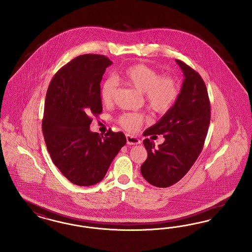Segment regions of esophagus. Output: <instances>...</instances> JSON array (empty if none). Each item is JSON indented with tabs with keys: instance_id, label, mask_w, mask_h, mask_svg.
I'll use <instances>...</instances> for the list:
<instances>
[{
	"instance_id": "obj_1",
	"label": "esophagus",
	"mask_w": 252,
	"mask_h": 252,
	"mask_svg": "<svg viewBox=\"0 0 252 252\" xmlns=\"http://www.w3.org/2000/svg\"><path fill=\"white\" fill-rule=\"evenodd\" d=\"M126 139H127V144L129 145H138L141 143V141L137 137H134L130 134L126 135Z\"/></svg>"
}]
</instances>
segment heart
<instances>
[{
	"mask_svg": "<svg viewBox=\"0 0 252 252\" xmlns=\"http://www.w3.org/2000/svg\"><path fill=\"white\" fill-rule=\"evenodd\" d=\"M118 80L123 84L143 94L144 101L152 112H167L177 100L178 86L174 77L160 76L156 70L145 64H135L127 68ZM117 94V85L112 79H107L101 87V100L104 105H111ZM146 117L142 113H124L118 119L119 124L126 130L136 131L145 122Z\"/></svg>",
	"mask_w": 252,
	"mask_h": 252,
	"instance_id": "heart-1",
	"label": "heart"
}]
</instances>
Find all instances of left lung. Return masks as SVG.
<instances>
[{"label":"left lung","mask_w":252,"mask_h":252,"mask_svg":"<svg viewBox=\"0 0 252 252\" xmlns=\"http://www.w3.org/2000/svg\"><path fill=\"white\" fill-rule=\"evenodd\" d=\"M184 81L176 103L144 135L162 134L164 142L155 147L145 139L148 158L141 174L149 184L167 188L186 175L199 157L210 123V103L201 75L183 62L176 60Z\"/></svg>","instance_id":"1"}]
</instances>
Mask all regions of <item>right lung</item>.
Listing matches in <instances>:
<instances>
[{"instance_id": "add662e5", "label": "right lung", "mask_w": 252, "mask_h": 252, "mask_svg": "<svg viewBox=\"0 0 252 252\" xmlns=\"http://www.w3.org/2000/svg\"><path fill=\"white\" fill-rule=\"evenodd\" d=\"M111 64L103 55L76 57L57 72L47 89L42 123L47 150L62 174L77 186L100 182L126 144L122 131L100 135L90 130L92 116L103 110L100 83Z\"/></svg>"}]
</instances>
